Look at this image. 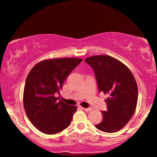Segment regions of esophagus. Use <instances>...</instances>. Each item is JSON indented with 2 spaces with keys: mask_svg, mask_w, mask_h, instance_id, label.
Instances as JSON below:
<instances>
[{
  "mask_svg": "<svg viewBox=\"0 0 157 157\" xmlns=\"http://www.w3.org/2000/svg\"><path fill=\"white\" fill-rule=\"evenodd\" d=\"M82 109H83V110L86 111V112H90V111L92 109V108H90V107H88V108H85V107H82Z\"/></svg>",
  "mask_w": 157,
  "mask_h": 157,
  "instance_id": "1",
  "label": "esophagus"
}]
</instances>
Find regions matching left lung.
I'll return each mask as SVG.
<instances>
[{"label":"left lung","mask_w":157,"mask_h":157,"mask_svg":"<svg viewBox=\"0 0 157 157\" xmlns=\"http://www.w3.org/2000/svg\"><path fill=\"white\" fill-rule=\"evenodd\" d=\"M85 61L93 68L99 92L107 94V109L102 121L95 125L105 132L119 131L135 113L138 98L137 86L132 73L125 64L107 55L94 56Z\"/></svg>","instance_id":"obj_1"}]
</instances>
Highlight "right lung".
<instances>
[{"label":"right lung","mask_w":157,"mask_h":157,"mask_svg":"<svg viewBox=\"0 0 157 157\" xmlns=\"http://www.w3.org/2000/svg\"><path fill=\"white\" fill-rule=\"evenodd\" d=\"M82 59L50 58L36 64L26 78L23 105L28 119L41 132L59 133L69 126L77 106L58 101L64 81Z\"/></svg>","instance_id":"add662e5"}]
</instances>
